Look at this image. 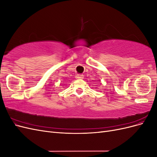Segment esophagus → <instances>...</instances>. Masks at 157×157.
<instances>
[{
  "label": "esophagus",
  "instance_id": "esophagus-1",
  "mask_svg": "<svg viewBox=\"0 0 157 157\" xmlns=\"http://www.w3.org/2000/svg\"><path fill=\"white\" fill-rule=\"evenodd\" d=\"M83 78H84V77L82 75H77V76H76V78L77 79H82Z\"/></svg>",
  "mask_w": 157,
  "mask_h": 157
}]
</instances>
